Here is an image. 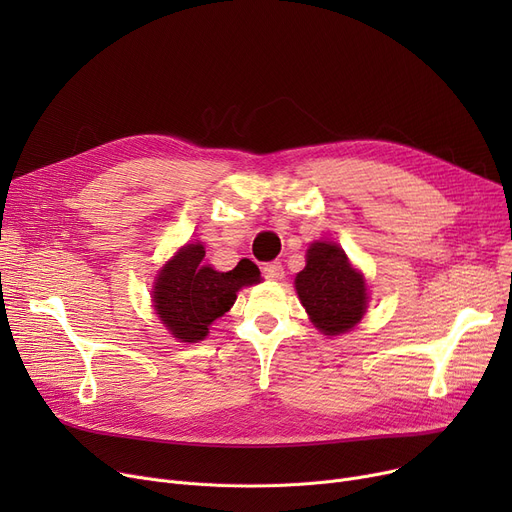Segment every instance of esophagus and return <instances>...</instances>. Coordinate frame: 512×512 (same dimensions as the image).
<instances>
[{
	"mask_svg": "<svg viewBox=\"0 0 512 512\" xmlns=\"http://www.w3.org/2000/svg\"><path fill=\"white\" fill-rule=\"evenodd\" d=\"M263 276L270 280H282L284 278V267L280 261H272L263 265Z\"/></svg>",
	"mask_w": 512,
	"mask_h": 512,
	"instance_id": "esophagus-1",
	"label": "esophagus"
}]
</instances>
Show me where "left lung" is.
Masks as SVG:
<instances>
[{
	"label": "left lung",
	"mask_w": 512,
	"mask_h": 512,
	"mask_svg": "<svg viewBox=\"0 0 512 512\" xmlns=\"http://www.w3.org/2000/svg\"><path fill=\"white\" fill-rule=\"evenodd\" d=\"M294 286L313 326L326 336L351 332L365 315V278L336 242H311L307 265L294 278Z\"/></svg>",
	"instance_id": "obj_1"
}]
</instances>
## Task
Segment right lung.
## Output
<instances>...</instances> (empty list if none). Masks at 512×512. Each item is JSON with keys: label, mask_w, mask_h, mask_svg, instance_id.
I'll return each mask as SVG.
<instances>
[{"label": "right lung", "mask_w": 512, "mask_h": 512, "mask_svg": "<svg viewBox=\"0 0 512 512\" xmlns=\"http://www.w3.org/2000/svg\"><path fill=\"white\" fill-rule=\"evenodd\" d=\"M203 259L201 242H188L161 267L151 290L157 317L180 342L203 340L213 321L230 311L236 292L261 282L251 259H240L230 272L213 270Z\"/></svg>", "instance_id": "1"}]
</instances>
